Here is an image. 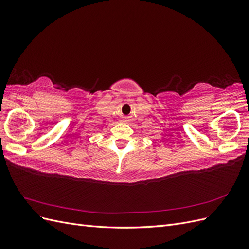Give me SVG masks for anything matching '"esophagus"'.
Returning <instances> with one entry per match:
<instances>
[{
	"label": "esophagus",
	"mask_w": 249,
	"mask_h": 249,
	"mask_svg": "<svg viewBox=\"0 0 249 249\" xmlns=\"http://www.w3.org/2000/svg\"><path fill=\"white\" fill-rule=\"evenodd\" d=\"M126 120H127V119H126V118H124V122H126Z\"/></svg>",
	"instance_id": "1"
}]
</instances>
